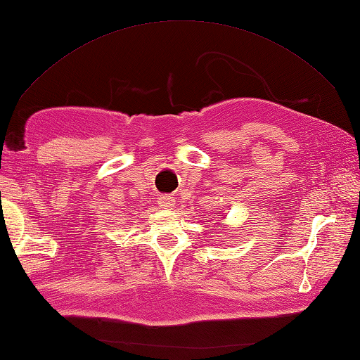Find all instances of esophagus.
Masks as SVG:
<instances>
[{
  "label": "esophagus",
  "instance_id": "34e87169",
  "mask_svg": "<svg viewBox=\"0 0 360 360\" xmlns=\"http://www.w3.org/2000/svg\"><path fill=\"white\" fill-rule=\"evenodd\" d=\"M158 204L160 209H172L174 206V198L168 195H160L158 198Z\"/></svg>",
  "mask_w": 360,
  "mask_h": 360
}]
</instances>
